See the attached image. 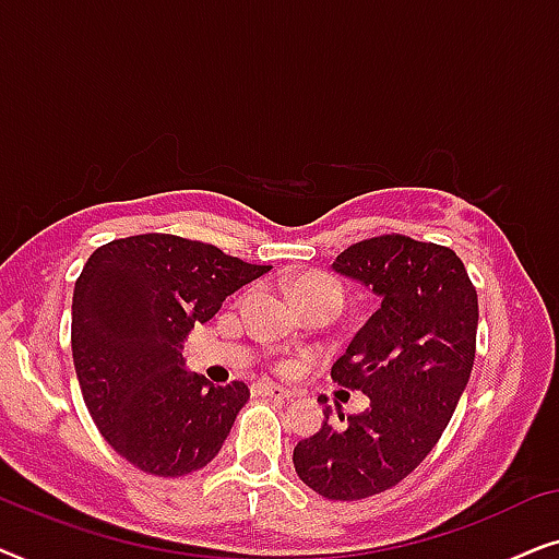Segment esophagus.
Wrapping results in <instances>:
<instances>
[{
    "label": "esophagus",
    "instance_id": "obj_1",
    "mask_svg": "<svg viewBox=\"0 0 559 559\" xmlns=\"http://www.w3.org/2000/svg\"><path fill=\"white\" fill-rule=\"evenodd\" d=\"M254 392L262 396H272V400H289V396H293V392H287V389H282L277 384H257Z\"/></svg>",
    "mask_w": 559,
    "mask_h": 559
}]
</instances>
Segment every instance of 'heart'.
Wrapping results in <instances>:
<instances>
[{
  "label": "heart",
  "instance_id": "1",
  "mask_svg": "<svg viewBox=\"0 0 559 559\" xmlns=\"http://www.w3.org/2000/svg\"><path fill=\"white\" fill-rule=\"evenodd\" d=\"M308 289H328V293H333L343 302V287L333 277H328V274H305V277L295 282V295L308 293Z\"/></svg>",
  "mask_w": 559,
  "mask_h": 559
}]
</instances>
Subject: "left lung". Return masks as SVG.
I'll list each match as a JSON object with an SVG mask.
<instances>
[{
  "instance_id": "obj_1",
  "label": "left lung",
  "mask_w": 559,
  "mask_h": 559,
  "mask_svg": "<svg viewBox=\"0 0 559 559\" xmlns=\"http://www.w3.org/2000/svg\"><path fill=\"white\" fill-rule=\"evenodd\" d=\"M333 270L381 297L331 379L371 400L364 415L325 423L293 463L331 501L377 496L409 476L453 417L476 361L478 295L453 249L384 234L350 243Z\"/></svg>"
}]
</instances>
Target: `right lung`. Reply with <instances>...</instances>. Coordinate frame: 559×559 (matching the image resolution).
Here are the masks:
<instances>
[{
    "instance_id": "add662e5",
    "label": "right lung",
    "mask_w": 559,
    "mask_h": 559,
    "mask_svg": "<svg viewBox=\"0 0 559 559\" xmlns=\"http://www.w3.org/2000/svg\"><path fill=\"white\" fill-rule=\"evenodd\" d=\"M270 270L173 234L114 239L88 257L73 289V364L98 432L134 468L175 478L218 455L249 386L188 373L182 341Z\"/></svg>"
}]
</instances>
